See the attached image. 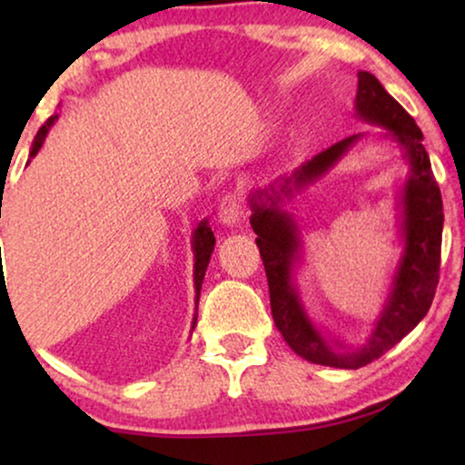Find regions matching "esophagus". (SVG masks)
Wrapping results in <instances>:
<instances>
[{"mask_svg": "<svg viewBox=\"0 0 465 465\" xmlns=\"http://www.w3.org/2000/svg\"><path fill=\"white\" fill-rule=\"evenodd\" d=\"M220 220L224 224H237L243 215V196L239 193H226L220 199Z\"/></svg>", "mask_w": 465, "mask_h": 465, "instance_id": "1", "label": "esophagus"}]
</instances>
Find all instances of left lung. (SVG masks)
I'll use <instances>...</instances> for the list:
<instances>
[{
	"label": "left lung",
	"instance_id": "1",
	"mask_svg": "<svg viewBox=\"0 0 465 465\" xmlns=\"http://www.w3.org/2000/svg\"><path fill=\"white\" fill-rule=\"evenodd\" d=\"M358 114L368 123L381 124L390 129L396 142L404 148L406 158L411 161V177L404 188V237L406 250L400 262L396 282L390 302L377 322L368 345L360 351L341 353L334 351L322 334L311 326L298 301L296 290L292 288V260L298 247L296 226L288 213L279 212L277 203L283 194H290L294 188H302L307 183L322 177L332 164L339 161L349 145L358 137H347L342 142L330 145L328 150L302 163L279 186V193L271 186L269 190L253 194L250 205L252 228L258 234L256 245L262 256L269 282L271 311L272 320L285 342L294 349L301 358L322 366L334 368H361L379 360L381 355L398 345L419 322L423 320L434 301L438 279H440V245H442V196L434 173H431L430 156L425 152L421 139L423 133L415 120L390 93L381 86V82L372 74H358V94H355Z\"/></svg>",
	"mask_w": 465,
	"mask_h": 465
}]
</instances>
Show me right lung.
I'll return each instance as SVG.
<instances>
[{
  "label": "right lung",
  "mask_w": 465,
  "mask_h": 465,
  "mask_svg": "<svg viewBox=\"0 0 465 465\" xmlns=\"http://www.w3.org/2000/svg\"><path fill=\"white\" fill-rule=\"evenodd\" d=\"M53 123H54V116H50L48 123L40 126L34 148H31V156H35L37 152H40L42 143H44V137L48 135V129H50V126H53ZM213 245H215V237H213L212 228L207 226V222H203V224L196 228V232H194V258H196V262H194V288H196V304H199L203 277H205V271H207L209 258H212ZM194 323H196V317H194Z\"/></svg>",
  "instance_id": "right-lung-1"
}]
</instances>
